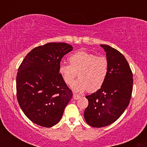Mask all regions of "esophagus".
<instances>
[{"label":"esophagus","instance_id":"esophagus-1","mask_svg":"<svg viewBox=\"0 0 147 147\" xmlns=\"http://www.w3.org/2000/svg\"><path fill=\"white\" fill-rule=\"evenodd\" d=\"M79 98H80V96L78 95L77 94H73V99L74 100H78Z\"/></svg>","mask_w":147,"mask_h":147}]
</instances>
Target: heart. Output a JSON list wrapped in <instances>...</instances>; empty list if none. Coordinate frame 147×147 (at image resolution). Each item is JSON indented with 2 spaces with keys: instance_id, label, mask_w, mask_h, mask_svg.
<instances>
[{
  "instance_id": "heart-1",
  "label": "heart",
  "mask_w": 147,
  "mask_h": 147,
  "mask_svg": "<svg viewBox=\"0 0 147 147\" xmlns=\"http://www.w3.org/2000/svg\"><path fill=\"white\" fill-rule=\"evenodd\" d=\"M69 64L61 63L58 72L65 84H71L78 72L79 78L71 87L75 92H96L102 87L107 78L109 63L107 57L80 50L69 57Z\"/></svg>"
}]
</instances>
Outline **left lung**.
<instances>
[{"label":"left lung","mask_w":147,"mask_h":147,"mask_svg":"<svg viewBox=\"0 0 147 147\" xmlns=\"http://www.w3.org/2000/svg\"><path fill=\"white\" fill-rule=\"evenodd\" d=\"M106 52L109 72L100 90L86 96L89 104L84 112L86 122L93 127H103L117 121L129 104L133 75L128 62L118 50L100 45Z\"/></svg>","instance_id":"8db88e82"}]
</instances>
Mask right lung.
<instances>
[{"label": "right lung", "mask_w": 147, "mask_h": 147, "mask_svg": "<svg viewBox=\"0 0 147 147\" xmlns=\"http://www.w3.org/2000/svg\"><path fill=\"white\" fill-rule=\"evenodd\" d=\"M73 50L65 42H49L32 49L26 56L16 77L17 99L30 121L44 127L60 121L72 97L59 74L63 56Z\"/></svg>", "instance_id": "obj_1"}]
</instances>
